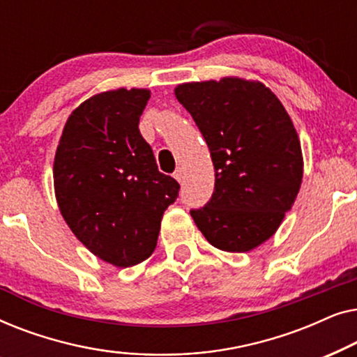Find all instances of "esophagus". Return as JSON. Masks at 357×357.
I'll list each match as a JSON object with an SVG mask.
<instances>
[{
  "label": "esophagus",
  "instance_id": "esophagus-1",
  "mask_svg": "<svg viewBox=\"0 0 357 357\" xmlns=\"http://www.w3.org/2000/svg\"><path fill=\"white\" fill-rule=\"evenodd\" d=\"M183 177H185V172H183V169H182V167H178V169L175 170V172H174V178L177 180L178 183H182V182H183Z\"/></svg>",
  "mask_w": 357,
  "mask_h": 357
}]
</instances>
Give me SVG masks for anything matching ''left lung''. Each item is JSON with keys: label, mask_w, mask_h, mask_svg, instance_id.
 Instances as JSON below:
<instances>
[{"label": "left lung", "mask_w": 357, "mask_h": 357, "mask_svg": "<svg viewBox=\"0 0 357 357\" xmlns=\"http://www.w3.org/2000/svg\"><path fill=\"white\" fill-rule=\"evenodd\" d=\"M175 97L202 131L216 170L211 199L190 214L219 250H252L276 232L299 193L302 153L294 125L261 82H188Z\"/></svg>", "instance_id": "left-lung-1"}]
</instances>
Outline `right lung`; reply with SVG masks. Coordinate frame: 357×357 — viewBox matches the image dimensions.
Masks as SVG:
<instances>
[{
	"instance_id": "obj_1",
	"label": "right lung",
	"mask_w": 357,
	"mask_h": 357,
	"mask_svg": "<svg viewBox=\"0 0 357 357\" xmlns=\"http://www.w3.org/2000/svg\"><path fill=\"white\" fill-rule=\"evenodd\" d=\"M148 100L146 89H116L82 102L63 128L53 164L68 226L94 255L121 268L154 252L160 219L180 190L159 172L139 133Z\"/></svg>"
}]
</instances>
